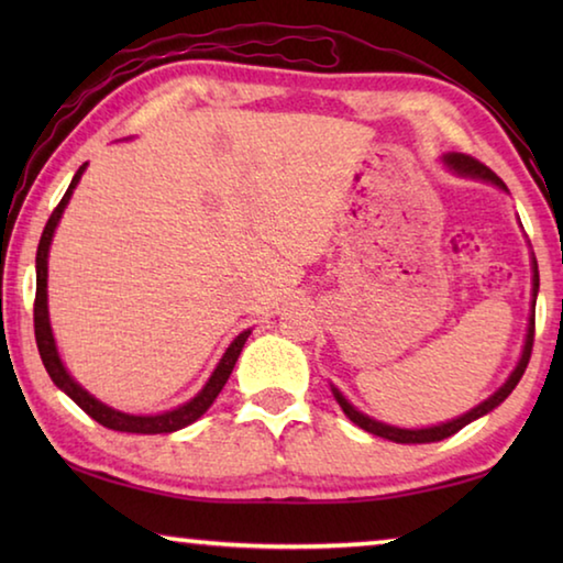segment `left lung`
I'll return each instance as SVG.
<instances>
[{
  "label": "left lung",
  "mask_w": 563,
  "mask_h": 563,
  "mask_svg": "<svg viewBox=\"0 0 563 563\" xmlns=\"http://www.w3.org/2000/svg\"><path fill=\"white\" fill-rule=\"evenodd\" d=\"M444 164L450 166L452 170H456V174L462 176H470V178H482V180H489V184L499 186L507 190V186H504V180L494 174V170L489 166H484L482 161H476L472 156L466 154H446L444 156ZM533 263V305H537V292H539V265H537V258H531ZM531 305V308H533ZM531 347H533V316L529 318V330H527V340H523V350H521V360L517 362V367H514V373L509 375L507 383H504L497 393H494L489 399H484L482 405H476L474 409H470V412L456 417V419H450V422H442V424H434V427H424V430H402V427H393V424H385V422H377V419L362 415L360 409L352 407L345 397H342V393L338 387H332V395H335L338 405L342 407V412H345L352 422H355L357 427H362V430L369 432V434H377V437H385V440L389 442H397V444H427V442H440V440H446V437H452L454 432H460L462 427H466L470 422H474V419L484 417L487 412H492L494 407H499L504 399H507L511 395V389L519 385V379L523 375V369H527L529 365V357H531Z\"/></svg>",
  "instance_id": "left-lung-1"
}]
</instances>
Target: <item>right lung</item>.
Segmentation results:
<instances>
[{"label": "right lung", "instance_id": "right-lung-1", "mask_svg": "<svg viewBox=\"0 0 563 563\" xmlns=\"http://www.w3.org/2000/svg\"><path fill=\"white\" fill-rule=\"evenodd\" d=\"M84 168L87 164L79 166L76 170L69 188H66L64 198L59 201V206L54 208L49 221L44 225V233H42V241L40 247H36V298H34V338H36V347H40V355L42 362L46 367V373H49L52 383L62 389V393L69 395L76 405H79L84 412H87L91 419H97L99 424L109 427V430H117V432H131V434H168V432H176V430H184V427L194 424L198 417H201L208 407L213 405V399L221 393L223 385L228 383V377H231L233 367H235V360L241 355V350L245 345L247 335H251V330H243L241 335H238L231 345H228L225 355L218 362V367L213 369V375L208 377V383L203 385L201 393H198L194 399H188L186 405H180L176 409H168V412H161V415H129V412H119V409H113L109 405L99 402L97 397L89 395L87 389H84L79 383H74L71 375L66 373L64 362L59 360V352H56V342L52 335V325H49V308H46V258H49V245H52V238L56 225H59V218L64 213L66 203H69V198L74 194L76 184H79V178L84 174Z\"/></svg>", "mask_w": 563, "mask_h": 563}]
</instances>
